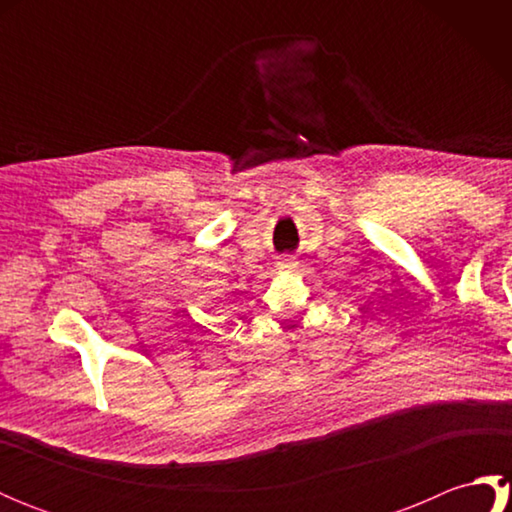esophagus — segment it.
I'll list each match as a JSON object with an SVG mask.
<instances>
[{
	"mask_svg": "<svg viewBox=\"0 0 512 512\" xmlns=\"http://www.w3.org/2000/svg\"><path fill=\"white\" fill-rule=\"evenodd\" d=\"M277 268H279V270H295V268H297V259L292 257V255H284V257H279Z\"/></svg>",
	"mask_w": 512,
	"mask_h": 512,
	"instance_id": "esophagus-1",
	"label": "esophagus"
}]
</instances>
